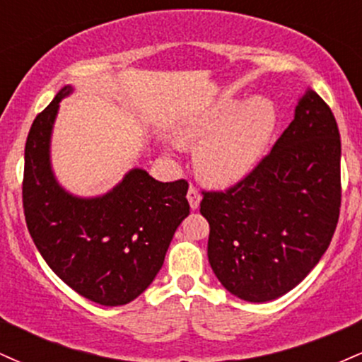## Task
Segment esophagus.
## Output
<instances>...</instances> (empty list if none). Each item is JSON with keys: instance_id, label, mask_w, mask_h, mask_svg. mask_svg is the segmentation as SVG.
<instances>
[{"instance_id": "34e87169", "label": "esophagus", "mask_w": 362, "mask_h": 362, "mask_svg": "<svg viewBox=\"0 0 362 362\" xmlns=\"http://www.w3.org/2000/svg\"><path fill=\"white\" fill-rule=\"evenodd\" d=\"M187 201H189L190 209L192 211L199 209V204H201V194L197 192V189H195L194 185L189 187V192H187Z\"/></svg>"}]
</instances>
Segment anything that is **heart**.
Here are the masks:
<instances>
[{
    "instance_id": "1",
    "label": "heart",
    "mask_w": 362,
    "mask_h": 362,
    "mask_svg": "<svg viewBox=\"0 0 362 362\" xmlns=\"http://www.w3.org/2000/svg\"><path fill=\"white\" fill-rule=\"evenodd\" d=\"M279 126L276 103L265 97L221 98L178 122L182 143L199 144L195 165L209 184L235 185L247 178L271 146Z\"/></svg>"
}]
</instances>
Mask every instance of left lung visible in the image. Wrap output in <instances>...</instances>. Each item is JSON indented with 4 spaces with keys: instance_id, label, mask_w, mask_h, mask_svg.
I'll list each match as a JSON object with an SVG mask.
<instances>
[{
    "instance_id": "8db88e82",
    "label": "left lung",
    "mask_w": 362,
    "mask_h": 362,
    "mask_svg": "<svg viewBox=\"0 0 362 362\" xmlns=\"http://www.w3.org/2000/svg\"><path fill=\"white\" fill-rule=\"evenodd\" d=\"M339 211V127L330 107L308 88L259 167L226 192H204L211 269L240 300H277L327 252Z\"/></svg>"
}]
</instances>
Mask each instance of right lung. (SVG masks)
Returning <instances> with one entry per match:
<instances>
[{
    "instance_id": "obj_1",
    "label": "right lung",
    "mask_w": 362,
    "mask_h": 362,
    "mask_svg": "<svg viewBox=\"0 0 362 362\" xmlns=\"http://www.w3.org/2000/svg\"><path fill=\"white\" fill-rule=\"evenodd\" d=\"M66 85L37 115L25 144L23 209L37 250L69 288L103 306L134 301L163 265L189 216L185 180L160 182L132 168L109 192L80 197L52 170L51 139Z\"/></svg>"
}]
</instances>
